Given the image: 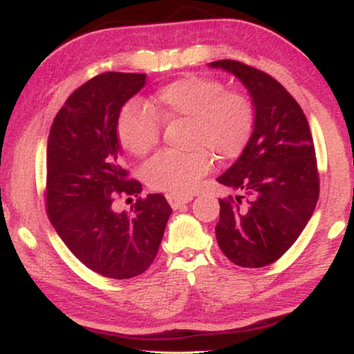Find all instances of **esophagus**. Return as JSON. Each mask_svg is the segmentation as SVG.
Returning <instances> with one entry per match:
<instances>
[{
    "mask_svg": "<svg viewBox=\"0 0 354 354\" xmlns=\"http://www.w3.org/2000/svg\"><path fill=\"white\" fill-rule=\"evenodd\" d=\"M166 199H167V202H169V205L174 209H177V208H180L182 205H185V203H188V202L193 201V196H182V194L167 193L166 194Z\"/></svg>",
    "mask_w": 354,
    "mask_h": 354,
    "instance_id": "obj_1",
    "label": "esophagus"
}]
</instances>
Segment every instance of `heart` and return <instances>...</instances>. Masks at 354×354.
<instances>
[{
  "instance_id": "heart-1",
  "label": "heart",
  "mask_w": 354,
  "mask_h": 354,
  "mask_svg": "<svg viewBox=\"0 0 354 354\" xmlns=\"http://www.w3.org/2000/svg\"><path fill=\"white\" fill-rule=\"evenodd\" d=\"M160 120L187 121L189 153L161 152L142 166L151 188L189 194L213 167V157L232 160L250 140L255 109L243 91L225 90L222 80L183 76L155 91L147 105L129 102L116 122L121 145L133 155H145L158 145Z\"/></svg>"
}]
</instances>
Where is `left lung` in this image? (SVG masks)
<instances>
[{
	"mask_svg": "<svg viewBox=\"0 0 354 354\" xmlns=\"http://www.w3.org/2000/svg\"><path fill=\"white\" fill-rule=\"evenodd\" d=\"M236 76L255 107L241 157L218 182L236 191L219 199L216 239L241 268H264L289 250L315 209L319 171L309 124L299 102L268 73L238 60L209 64Z\"/></svg>",
	"mask_w": 354,
	"mask_h": 354,
	"instance_id": "obj_1",
	"label": "left lung"
}]
</instances>
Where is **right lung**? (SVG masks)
<instances>
[{"mask_svg": "<svg viewBox=\"0 0 354 354\" xmlns=\"http://www.w3.org/2000/svg\"><path fill=\"white\" fill-rule=\"evenodd\" d=\"M146 74L102 73L80 85L55 115L46 147V212L59 236L96 274L127 280L157 257L172 209L163 194L141 197L122 166L116 122ZM137 201L129 214L120 198Z\"/></svg>", "mask_w": 354, "mask_h": 354, "instance_id": "right-lung-1", "label": "right lung"}]
</instances>
